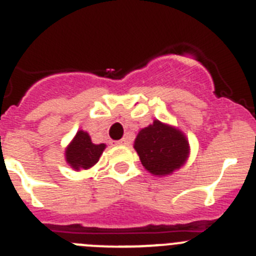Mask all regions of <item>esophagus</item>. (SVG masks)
I'll list each match as a JSON object with an SVG mask.
<instances>
[{
    "label": "esophagus",
    "instance_id": "esophagus-1",
    "mask_svg": "<svg viewBox=\"0 0 256 256\" xmlns=\"http://www.w3.org/2000/svg\"><path fill=\"white\" fill-rule=\"evenodd\" d=\"M128 142H130V139H128V138H122L121 140L116 142V144L117 145H128Z\"/></svg>",
    "mask_w": 256,
    "mask_h": 256
}]
</instances>
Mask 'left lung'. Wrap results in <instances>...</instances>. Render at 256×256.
<instances>
[{"label":"left lung","instance_id":"obj_1","mask_svg":"<svg viewBox=\"0 0 256 256\" xmlns=\"http://www.w3.org/2000/svg\"><path fill=\"white\" fill-rule=\"evenodd\" d=\"M134 149L145 170L158 177L170 176L180 170L190 156L185 134L160 120H154L152 125L139 131Z\"/></svg>","mask_w":256,"mask_h":256}]
</instances>
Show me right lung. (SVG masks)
<instances>
[{"instance_id":"add662e5","label":"right lung","mask_w":256,"mask_h":256,"mask_svg":"<svg viewBox=\"0 0 256 256\" xmlns=\"http://www.w3.org/2000/svg\"><path fill=\"white\" fill-rule=\"evenodd\" d=\"M106 144H94L86 131L79 130L65 149L66 163L74 171L89 170L102 156Z\"/></svg>"}]
</instances>
